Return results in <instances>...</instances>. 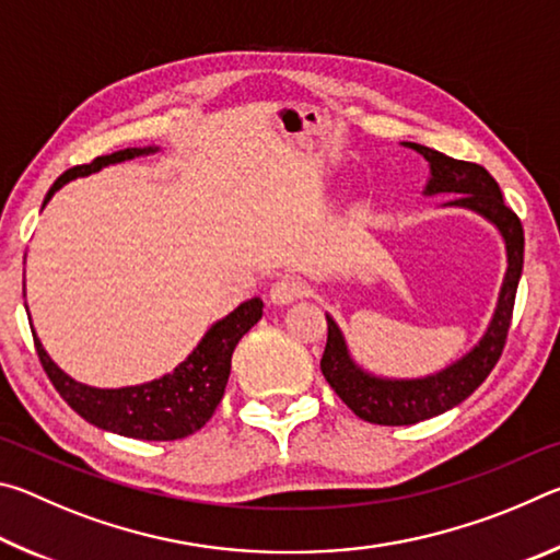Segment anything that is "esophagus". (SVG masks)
<instances>
[{
  "instance_id": "34e87169",
  "label": "esophagus",
  "mask_w": 560,
  "mask_h": 560,
  "mask_svg": "<svg viewBox=\"0 0 560 560\" xmlns=\"http://www.w3.org/2000/svg\"><path fill=\"white\" fill-rule=\"evenodd\" d=\"M303 293H306V283H303V279L299 277H281L271 283L269 289V299L271 303H279V306H283V303H293L296 299H301Z\"/></svg>"
}]
</instances>
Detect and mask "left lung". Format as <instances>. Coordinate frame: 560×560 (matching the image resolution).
Masks as SVG:
<instances>
[{"instance_id": "left-lung-1", "label": "left lung", "mask_w": 560, "mask_h": 560, "mask_svg": "<svg viewBox=\"0 0 560 560\" xmlns=\"http://www.w3.org/2000/svg\"><path fill=\"white\" fill-rule=\"evenodd\" d=\"M417 150L430 163L432 177L428 183V195L454 192L457 197L450 205L469 207V210L485 214L489 222L499 226L506 242V277L499 293V303L491 318L487 336L471 353L464 355L447 371L438 375L420 377V381H383L360 371L350 360L346 340L340 336L336 320H328V340L324 358H320V371L336 395L353 410L360 420L373 424H415L420 420H430L434 415L452 410L454 405L477 390L494 371L501 353H504L506 336L514 316V301L524 269V226L516 212L504 202L497 179L485 167L467 160H454L420 143H405Z\"/></svg>"}]
</instances>
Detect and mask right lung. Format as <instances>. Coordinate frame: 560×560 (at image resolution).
<instances>
[{"mask_svg":"<svg viewBox=\"0 0 560 560\" xmlns=\"http://www.w3.org/2000/svg\"><path fill=\"white\" fill-rule=\"evenodd\" d=\"M155 153L153 148H126L116 150L110 155H101L89 165H75L56 179L49 192H46L44 205L51 200L56 189L63 187L69 179L79 175H91L103 165L120 163L138 155ZM264 303L261 299H252L234 308L230 316L217 320L207 330L192 353L183 360L173 373L163 375L160 381L120 387V390H98L71 381L69 375L54 365V360L46 355L39 338L34 334L36 355L44 373L49 375L51 385L56 387L73 412H79L83 420L96 424L101 430L122 434L132 440H155L170 442L183 440L187 434L205 428V422L214 415L220 405L226 381L232 371V353L242 336L261 318Z\"/></svg>","mask_w":560,"mask_h":560,"instance_id":"obj_1","label":"right lung"}]
</instances>
